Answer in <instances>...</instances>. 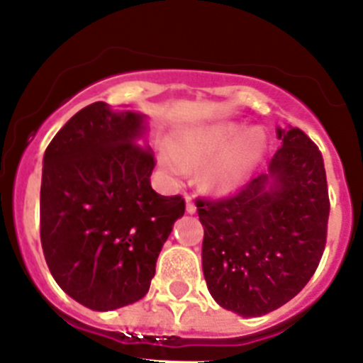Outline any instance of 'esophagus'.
<instances>
[{
	"label": "esophagus",
	"mask_w": 363,
	"mask_h": 363,
	"mask_svg": "<svg viewBox=\"0 0 363 363\" xmlns=\"http://www.w3.org/2000/svg\"><path fill=\"white\" fill-rule=\"evenodd\" d=\"M186 212H188V214H195L196 212V205L189 195H186Z\"/></svg>",
	"instance_id": "1"
}]
</instances>
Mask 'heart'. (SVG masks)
<instances>
[{
	"label": "heart",
	"instance_id": "1",
	"mask_svg": "<svg viewBox=\"0 0 363 363\" xmlns=\"http://www.w3.org/2000/svg\"><path fill=\"white\" fill-rule=\"evenodd\" d=\"M263 152V135L237 124H208L177 135L172 149H163L160 163L175 181L193 168L205 167L202 182L216 195H228L244 184Z\"/></svg>",
	"mask_w": 363,
	"mask_h": 363
}]
</instances>
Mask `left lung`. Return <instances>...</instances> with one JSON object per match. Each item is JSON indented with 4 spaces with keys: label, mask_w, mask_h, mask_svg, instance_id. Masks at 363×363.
Here are the masks:
<instances>
[{
    "label": "left lung",
    "mask_w": 363,
    "mask_h": 363,
    "mask_svg": "<svg viewBox=\"0 0 363 363\" xmlns=\"http://www.w3.org/2000/svg\"><path fill=\"white\" fill-rule=\"evenodd\" d=\"M269 172L237 195L196 200L202 269L212 298L240 316H263L309 283L330 214L323 156L298 128L281 130Z\"/></svg>",
    "instance_id": "8db88e82"
}]
</instances>
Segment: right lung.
I'll return each instance as SVG.
<instances>
[{"mask_svg": "<svg viewBox=\"0 0 363 363\" xmlns=\"http://www.w3.org/2000/svg\"><path fill=\"white\" fill-rule=\"evenodd\" d=\"M145 116L96 101L61 128L43 155L40 239L61 290L93 311L149 291L156 259L184 214L181 195L151 188L156 161L138 144Z\"/></svg>", "mask_w": 363, "mask_h": 363, "instance_id": "right-lung-1", "label": "right lung"}]
</instances>
